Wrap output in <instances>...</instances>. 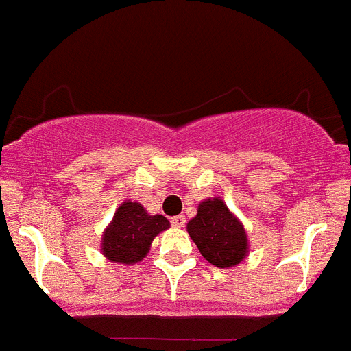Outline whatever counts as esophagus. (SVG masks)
<instances>
[{"instance_id":"obj_1","label":"esophagus","mask_w":351,"mask_h":351,"mask_svg":"<svg viewBox=\"0 0 351 351\" xmlns=\"http://www.w3.org/2000/svg\"><path fill=\"white\" fill-rule=\"evenodd\" d=\"M171 226H175V228H183V226H185V215H175V217H171Z\"/></svg>"}]
</instances>
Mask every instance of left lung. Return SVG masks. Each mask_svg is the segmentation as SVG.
<instances>
[{
  "instance_id": "left-lung-1",
  "label": "left lung",
  "mask_w": 351,
  "mask_h": 351,
  "mask_svg": "<svg viewBox=\"0 0 351 351\" xmlns=\"http://www.w3.org/2000/svg\"><path fill=\"white\" fill-rule=\"evenodd\" d=\"M186 229L202 256L215 267H234L246 256L247 238L244 228L221 198L202 202Z\"/></svg>"
}]
</instances>
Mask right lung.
Masks as SVG:
<instances>
[{
	"mask_svg": "<svg viewBox=\"0 0 351 351\" xmlns=\"http://www.w3.org/2000/svg\"><path fill=\"white\" fill-rule=\"evenodd\" d=\"M168 228L165 215H149L137 202H123L105 231L101 250L108 260L136 263L146 256L154 236Z\"/></svg>",
	"mask_w": 351,
	"mask_h": 351,
	"instance_id": "right-lung-1",
	"label": "right lung"
}]
</instances>
